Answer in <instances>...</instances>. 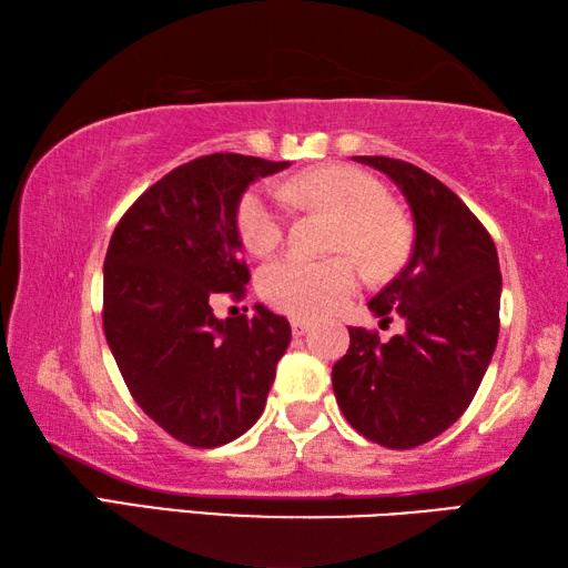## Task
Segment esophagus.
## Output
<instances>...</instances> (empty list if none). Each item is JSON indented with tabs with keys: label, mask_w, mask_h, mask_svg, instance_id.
<instances>
[{
	"label": "esophagus",
	"mask_w": 568,
	"mask_h": 568,
	"mask_svg": "<svg viewBox=\"0 0 568 568\" xmlns=\"http://www.w3.org/2000/svg\"><path fill=\"white\" fill-rule=\"evenodd\" d=\"M291 328H293V335H305L307 331H311V321L293 318V321H291Z\"/></svg>",
	"instance_id": "obj_1"
}]
</instances>
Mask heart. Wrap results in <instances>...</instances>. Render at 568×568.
Returning <instances> with one entry per match:
<instances>
[{
  "instance_id": "1",
  "label": "heart",
  "mask_w": 568,
  "mask_h": 568,
  "mask_svg": "<svg viewBox=\"0 0 568 568\" xmlns=\"http://www.w3.org/2000/svg\"><path fill=\"white\" fill-rule=\"evenodd\" d=\"M297 203L325 207L341 217L335 250L353 253L373 273L396 265L406 247V230L393 215L386 187L368 172L348 165L305 170L285 185ZM237 230L245 247L267 255L283 243L285 207L273 190H253L240 200ZM361 285V273L348 255L313 261L287 253L267 263L257 275V291L273 307L301 318L331 313Z\"/></svg>"
}]
</instances>
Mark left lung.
<instances>
[{
	"label": "left lung",
	"mask_w": 568,
	"mask_h": 568,
	"mask_svg": "<svg viewBox=\"0 0 568 568\" xmlns=\"http://www.w3.org/2000/svg\"><path fill=\"white\" fill-rule=\"evenodd\" d=\"M355 160L396 182L416 240L408 265L368 303L406 331L381 341L348 328L333 390L361 436L406 450L444 434L474 400L498 341L501 271L491 235L444 182L403 160Z\"/></svg>",
	"instance_id": "1"
}]
</instances>
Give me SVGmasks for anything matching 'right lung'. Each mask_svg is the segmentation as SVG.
Segmentation results:
<instances>
[{"mask_svg": "<svg viewBox=\"0 0 568 568\" xmlns=\"http://www.w3.org/2000/svg\"><path fill=\"white\" fill-rule=\"evenodd\" d=\"M291 162L215 152L180 165L134 200L104 257L102 325L124 383L172 438L215 448L261 418L291 323L265 305L220 321L240 301L237 207L257 178Z\"/></svg>", "mask_w": 568, "mask_h": 568, "instance_id": "right-lung-1", "label": "right lung"}]
</instances>
